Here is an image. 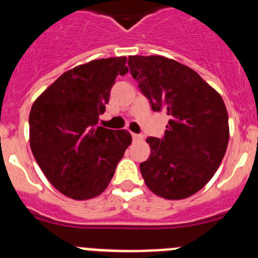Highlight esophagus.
<instances>
[{
  "mask_svg": "<svg viewBox=\"0 0 258 258\" xmlns=\"http://www.w3.org/2000/svg\"><path fill=\"white\" fill-rule=\"evenodd\" d=\"M132 137H133V140H134V141H141V140H143V136H141V134L133 133V134H132Z\"/></svg>",
  "mask_w": 258,
  "mask_h": 258,
  "instance_id": "obj_1",
  "label": "esophagus"
}]
</instances>
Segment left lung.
<instances>
[{
  "label": "left lung",
  "instance_id": "obj_1",
  "mask_svg": "<svg viewBox=\"0 0 258 258\" xmlns=\"http://www.w3.org/2000/svg\"><path fill=\"white\" fill-rule=\"evenodd\" d=\"M127 64L152 109L169 116L163 138H147L151 155L140 165L146 186L164 199H186L211 181L225 156L226 106L195 71L174 59L133 55Z\"/></svg>",
  "mask_w": 258,
  "mask_h": 258
}]
</instances>
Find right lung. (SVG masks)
Segmentation results:
<instances>
[{
    "label": "right lung",
    "instance_id": "right-lung-1",
    "mask_svg": "<svg viewBox=\"0 0 258 258\" xmlns=\"http://www.w3.org/2000/svg\"><path fill=\"white\" fill-rule=\"evenodd\" d=\"M126 58L95 59L67 71L32 104L29 145L50 183L66 197L101 195L132 143L126 131L98 125Z\"/></svg>",
    "mask_w": 258,
    "mask_h": 258
}]
</instances>
